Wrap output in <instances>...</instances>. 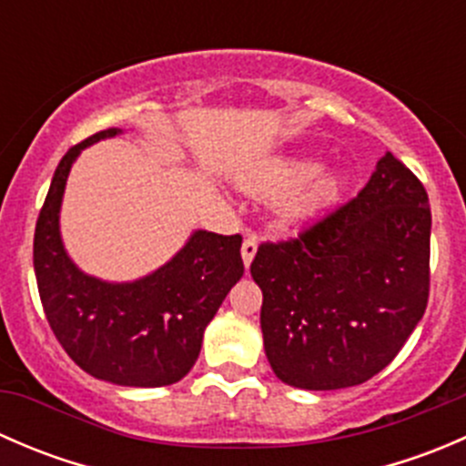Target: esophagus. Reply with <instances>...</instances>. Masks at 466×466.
<instances>
[{
    "instance_id": "34e87169",
    "label": "esophagus",
    "mask_w": 466,
    "mask_h": 466,
    "mask_svg": "<svg viewBox=\"0 0 466 466\" xmlns=\"http://www.w3.org/2000/svg\"><path fill=\"white\" fill-rule=\"evenodd\" d=\"M257 246H259V243H257L255 237H248L246 241H243V246H241V257H243V266H246V268L250 266L252 259H255Z\"/></svg>"
}]
</instances>
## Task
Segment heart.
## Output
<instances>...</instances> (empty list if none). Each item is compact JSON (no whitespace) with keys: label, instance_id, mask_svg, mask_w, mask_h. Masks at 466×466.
Returning <instances> with one entry per match:
<instances>
[{"label":"heart","instance_id":"1","mask_svg":"<svg viewBox=\"0 0 466 466\" xmlns=\"http://www.w3.org/2000/svg\"><path fill=\"white\" fill-rule=\"evenodd\" d=\"M347 185L345 171L338 167H318L311 155H277L252 177V187L261 194H279L275 203L277 218L295 223L313 216L338 198Z\"/></svg>","mask_w":466,"mask_h":466}]
</instances>
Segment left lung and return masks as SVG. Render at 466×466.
I'll list each match as a JSON object with an SVG mask.
<instances>
[{
	"label": "left lung",
	"mask_w": 466,
	"mask_h": 466,
	"mask_svg": "<svg viewBox=\"0 0 466 466\" xmlns=\"http://www.w3.org/2000/svg\"><path fill=\"white\" fill-rule=\"evenodd\" d=\"M429 257V196L392 153L354 200L298 238L263 243L250 272L277 379L340 390L392 363L426 311Z\"/></svg>",
	"instance_id": "obj_1"
}]
</instances>
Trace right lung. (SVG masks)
Wrapping results in <instances>:
<instances>
[{"label":"right lung","mask_w":466,"mask_h":466,"mask_svg":"<svg viewBox=\"0 0 466 466\" xmlns=\"http://www.w3.org/2000/svg\"><path fill=\"white\" fill-rule=\"evenodd\" d=\"M121 133L92 135L60 159L35 225L33 268L46 320L78 368L126 388H162L189 374L207 324L243 277L241 237L194 229L171 259L133 281L81 270L60 234L65 187L87 146Z\"/></svg>","instance_id":"obj_1"}]
</instances>
